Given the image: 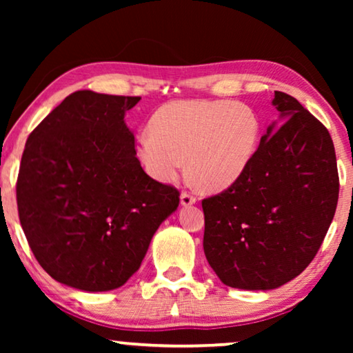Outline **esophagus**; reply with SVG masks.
<instances>
[{"mask_svg":"<svg viewBox=\"0 0 353 353\" xmlns=\"http://www.w3.org/2000/svg\"><path fill=\"white\" fill-rule=\"evenodd\" d=\"M181 204L183 207L193 205V204H196V198L193 194H190V193H187V191H183V193L181 194Z\"/></svg>","mask_w":353,"mask_h":353,"instance_id":"1","label":"esophagus"}]
</instances>
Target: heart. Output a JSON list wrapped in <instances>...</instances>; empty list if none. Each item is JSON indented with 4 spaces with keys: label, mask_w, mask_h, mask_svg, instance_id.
<instances>
[{
    "label": "heart",
    "mask_w": 353,
    "mask_h": 353,
    "mask_svg": "<svg viewBox=\"0 0 353 353\" xmlns=\"http://www.w3.org/2000/svg\"><path fill=\"white\" fill-rule=\"evenodd\" d=\"M135 152L154 181L174 182L187 168L201 187L234 185L256 151L261 123L252 107L225 99L172 101L154 113Z\"/></svg>",
    "instance_id": "heart-1"
}]
</instances>
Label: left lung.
I'll return each mask as SVG.
<instances>
[{
  "instance_id": "8db88e82",
  "label": "left lung",
  "mask_w": 353,
  "mask_h": 353,
  "mask_svg": "<svg viewBox=\"0 0 353 353\" xmlns=\"http://www.w3.org/2000/svg\"><path fill=\"white\" fill-rule=\"evenodd\" d=\"M270 124L248 170L202 201L204 252L221 282L266 291L312 263L338 204L332 137L296 98L276 92Z\"/></svg>"
}]
</instances>
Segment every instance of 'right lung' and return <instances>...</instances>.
<instances>
[{
	"label": "right lung",
	"instance_id": "1",
	"mask_svg": "<svg viewBox=\"0 0 353 353\" xmlns=\"http://www.w3.org/2000/svg\"><path fill=\"white\" fill-rule=\"evenodd\" d=\"M140 99L74 92L26 141L20 223L40 266L71 288L123 286L179 207V191L149 177L137 159L124 115Z\"/></svg>",
	"mask_w": 353,
	"mask_h": 353
}]
</instances>
